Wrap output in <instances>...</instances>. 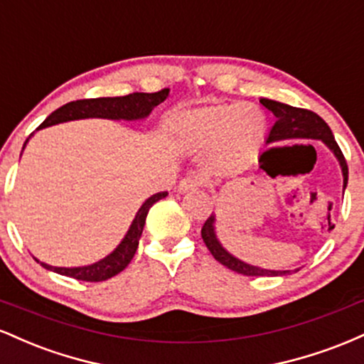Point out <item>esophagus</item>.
<instances>
[{"label": "esophagus", "mask_w": 364, "mask_h": 364, "mask_svg": "<svg viewBox=\"0 0 364 364\" xmlns=\"http://www.w3.org/2000/svg\"><path fill=\"white\" fill-rule=\"evenodd\" d=\"M200 185H202V179L196 178V176H188V178L179 181L178 191H179V193H186V191L195 190V188H198Z\"/></svg>", "instance_id": "34e87169"}]
</instances>
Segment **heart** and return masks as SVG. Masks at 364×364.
<instances>
[{"mask_svg":"<svg viewBox=\"0 0 364 364\" xmlns=\"http://www.w3.org/2000/svg\"><path fill=\"white\" fill-rule=\"evenodd\" d=\"M176 133L181 144L191 149L215 144L210 166L223 173H235L258 152L269 133V119L255 104L208 106L183 112Z\"/></svg>","mask_w":364,"mask_h":364,"instance_id":"1","label":"heart"}]
</instances>
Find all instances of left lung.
I'll use <instances>...</instances> for the list:
<instances>
[{
  "mask_svg": "<svg viewBox=\"0 0 364 364\" xmlns=\"http://www.w3.org/2000/svg\"><path fill=\"white\" fill-rule=\"evenodd\" d=\"M260 102L267 107V109L272 111L275 118H277L272 129H270L267 144H272V141H282V140H294V139H310V140L323 141V144L330 149V152H332L337 161H339V166L342 169V178H344V190H346V186H348V174H349L348 164H346V159L342 156L339 145H337L336 139H333L332 129L328 128V124L313 111L299 109V107H292L289 104L272 101V99H265V97H262ZM202 237H203V243L207 245L208 252L214 255L215 260L223 263V265L228 267V269L235 270L237 274L252 275V277H260V275L282 277V275H289L292 272V270H269V269H262V267L250 265V263L240 260V258H236L235 255L229 253L228 250L220 245L219 237H217L214 214L208 217L205 224H203Z\"/></svg>",
  "mask_w": 364,
  "mask_h": 364,
  "instance_id": "left-lung-1",
  "label": "left lung"
}]
</instances>
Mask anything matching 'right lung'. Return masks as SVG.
<instances>
[{
  "label": "right lung",
  "instance_id": "right-lung-1",
  "mask_svg": "<svg viewBox=\"0 0 364 364\" xmlns=\"http://www.w3.org/2000/svg\"><path fill=\"white\" fill-rule=\"evenodd\" d=\"M169 95V89L154 92V94H145V92H133L129 95H123V97H99V99H80V101H73L61 106L43 121L37 129H43L58 123H66V121L75 119H87V118H104V119H124V121H136L144 119L152 112L156 106L164 102ZM28 139L25 140L27 145ZM168 191H161L149 196L141 207L136 212L135 219L129 224L127 235L119 241V245L109 255L101 258V260L90 263V265L82 267H53L48 263L37 260V263L44 267V269L51 270V272L66 275V277L77 279V281H87V282H101L107 281V279L118 275L121 270L128 267L132 258L135 257L136 248H139V241L144 231L145 219L150 207L159 202L161 198H166Z\"/></svg>",
  "mask_w": 364,
  "mask_h": 364
}]
</instances>
